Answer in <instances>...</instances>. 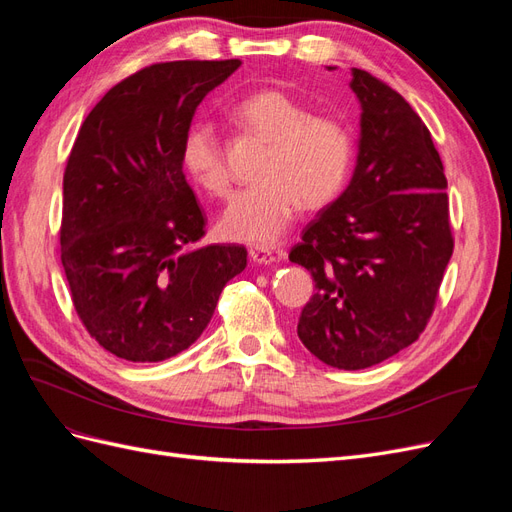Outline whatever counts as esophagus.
I'll return each instance as SVG.
<instances>
[{
	"label": "esophagus",
	"instance_id": "34e87169",
	"mask_svg": "<svg viewBox=\"0 0 512 512\" xmlns=\"http://www.w3.org/2000/svg\"><path fill=\"white\" fill-rule=\"evenodd\" d=\"M250 258L254 262H258V265H273V262L277 260L275 252L269 250V247H252L250 250Z\"/></svg>",
	"mask_w": 512,
	"mask_h": 512
}]
</instances>
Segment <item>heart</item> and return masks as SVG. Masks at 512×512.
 Masks as SVG:
<instances>
[{"label":"heart","instance_id":"b5f03b06","mask_svg":"<svg viewBox=\"0 0 512 512\" xmlns=\"http://www.w3.org/2000/svg\"><path fill=\"white\" fill-rule=\"evenodd\" d=\"M235 117L271 149L260 168L265 181L230 200L220 232L232 241L271 245L297 218L301 203L318 209L342 194L352 168V134L337 117L312 115V108L280 89L247 96L235 106ZM181 162L198 188L213 196L230 192L224 145L211 123L188 130Z\"/></svg>","mask_w":512,"mask_h":512}]
</instances>
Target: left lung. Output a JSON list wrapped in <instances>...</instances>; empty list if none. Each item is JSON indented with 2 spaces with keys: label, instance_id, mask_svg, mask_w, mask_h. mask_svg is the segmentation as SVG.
I'll list each match as a JSON object with an SVG mask.
<instances>
[{
  "label": "left lung",
  "instance_id": "1",
  "mask_svg": "<svg viewBox=\"0 0 512 512\" xmlns=\"http://www.w3.org/2000/svg\"><path fill=\"white\" fill-rule=\"evenodd\" d=\"M350 87L363 111L354 175L288 258L316 282L299 339L322 363L354 371L425 331L455 239L444 166L423 119L365 70L352 68Z\"/></svg>",
  "mask_w": 512,
  "mask_h": 512
}]
</instances>
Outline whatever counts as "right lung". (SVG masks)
I'll use <instances>...</instances> for the list:
<instances>
[{"label": "right lung", "mask_w": 512, "mask_h": 512, "mask_svg": "<svg viewBox=\"0 0 512 512\" xmlns=\"http://www.w3.org/2000/svg\"><path fill=\"white\" fill-rule=\"evenodd\" d=\"M241 66L166 61L130 74L91 108L64 173L61 265L83 327L111 354L158 363L207 329L247 265L243 245H205V213L181 147L203 98Z\"/></svg>", "instance_id": "add662e5"}]
</instances>
